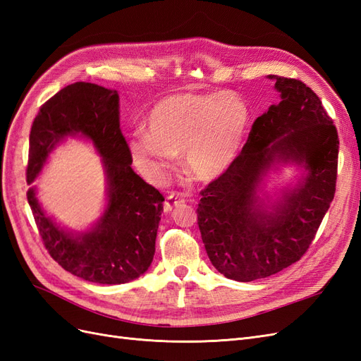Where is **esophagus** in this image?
I'll return each instance as SVG.
<instances>
[{"label": "esophagus", "instance_id": "34e87169", "mask_svg": "<svg viewBox=\"0 0 361 361\" xmlns=\"http://www.w3.org/2000/svg\"><path fill=\"white\" fill-rule=\"evenodd\" d=\"M185 203V199L182 197L180 194L176 192H171L167 195L166 202H164V212H171L174 207H179Z\"/></svg>", "mask_w": 361, "mask_h": 361}]
</instances>
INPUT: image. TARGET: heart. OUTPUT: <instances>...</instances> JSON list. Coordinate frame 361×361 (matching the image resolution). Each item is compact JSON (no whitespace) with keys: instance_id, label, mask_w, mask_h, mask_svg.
Masks as SVG:
<instances>
[{"instance_id":"b5f03b06","label":"heart","mask_w":361,"mask_h":361,"mask_svg":"<svg viewBox=\"0 0 361 361\" xmlns=\"http://www.w3.org/2000/svg\"><path fill=\"white\" fill-rule=\"evenodd\" d=\"M250 108L236 93H173L154 104L129 140L134 161L149 171L167 169L183 155L194 179L215 180L233 166L244 147Z\"/></svg>"}]
</instances>
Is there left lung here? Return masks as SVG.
Instances as JSON below:
<instances>
[{
	"mask_svg": "<svg viewBox=\"0 0 361 361\" xmlns=\"http://www.w3.org/2000/svg\"><path fill=\"white\" fill-rule=\"evenodd\" d=\"M268 78L280 102L255 120L238 159L200 192L197 207L207 256L236 281L265 279L298 262L336 192L338 137L321 99L300 80ZM276 163H297L305 174L267 205L258 188Z\"/></svg>",
	"mask_w": 361,
	"mask_h": 361,
	"instance_id": "obj_1",
	"label": "left lung"
}]
</instances>
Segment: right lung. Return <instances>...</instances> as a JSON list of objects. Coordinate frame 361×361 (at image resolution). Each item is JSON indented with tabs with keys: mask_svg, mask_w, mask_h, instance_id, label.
<instances>
[{
	"mask_svg": "<svg viewBox=\"0 0 361 361\" xmlns=\"http://www.w3.org/2000/svg\"><path fill=\"white\" fill-rule=\"evenodd\" d=\"M75 135L90 140L102 157L106 207L89 232L71 233L47 215L31 187L27 199L39 235L51 257L76 277L99 285L133 281L154 260L164 197L130 167L116 90L80 81L40 106L30 133L27 182H35L59 143Z\"/></svg>",
	"mask_w": 361,
	"mask_h": 361,
	"instance_id": "right-lung-1",
	"label": "right lung"
}]
</instances>
